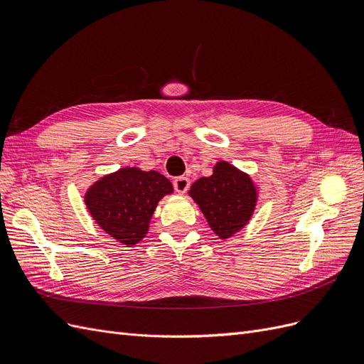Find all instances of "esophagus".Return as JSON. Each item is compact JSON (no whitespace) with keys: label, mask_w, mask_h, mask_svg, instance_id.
I'll use <instances>...</instances> for the list:
<instances>
[{"label":"esophagus","mask_w":364,"mask_h":364,"mask_svg":"<svg viewBox=\"0 0 364 364\" xmlns=\"http://www.w3.org/2000/svg\"><path fill=\"white\" fill-rule=\"evenodd\" d=\"M173 185H174L176 191H178L179 194H183V193H186V190L190 188V181L186 178H178L173 182Z\"/></svg>","instance_id":"1"}]
</instances>
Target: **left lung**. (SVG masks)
<instances>
[{"label": "left lung", "mask_w": 364, "mask_h": 364, "mask_svg": "<svg viewBox=\"0 0 364 364\" xmlns=\"http://www.w3.org/2000/svg\"><path fill=\"white\" fill-rule=\"evenodd\" d=\"M188 194L222 240L234 237L249 223L258 202L255 182L226 161H218L211 176L197 179Z\"/></svg>", "instance_id": "1"}]
</instances>
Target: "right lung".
I'll return each instance as SVG.
<instances>
[{"instance_id": "obj_1", "label": "right lung", "mask_w": 364, "mask_h": 364, "mask_svg": "<svg viewBox=\"0 0 364 364\" xmlns=\"http://www.w3.org/2000/svg\"><path fill=\"white\" fill-rule=\"evenodd\" d=\"M171 193L164 174L124 167L94 182L85 193V205L107 235L132 247L147 235L159 200Z\"/></svg>"}]
</instances>
